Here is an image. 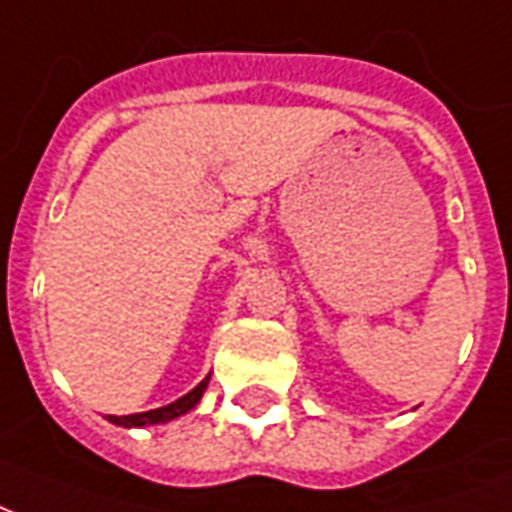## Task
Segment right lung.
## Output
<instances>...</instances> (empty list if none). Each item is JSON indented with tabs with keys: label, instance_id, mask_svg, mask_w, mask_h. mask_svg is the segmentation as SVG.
Returning <instances> with one entry per match:
<instances>
[{
	"label": "right lung",
	"instance_id": "add662e5",
	"mask_svg": "<svg viewBox=\"0 0 512 512\" xmlns=\"http://www.w3.org/2000/svg\"><path fill=\"white\" fill-rule=\"evenodd\" d=\"M208 381H211V376L202 378L200 384L194 386L189 395L178 397V400H175V403H169V406L153 408V411H142V414H128V417H109V422H115V425H120V428H150V425L172 422V419L189 414L191 408L200 403L202 392L208 389Z\"/></svg>",
	"mask_w": 512,
	"mask_h": 512
}]
</instances>
